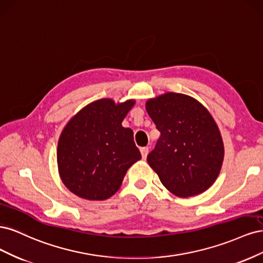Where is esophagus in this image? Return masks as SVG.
Masks as SVG:
<instances>
[{
    "instance_id": "obj_1",
    "label": "esophagus",
    "mask_w": 263,
    "mask_h": 263,
    "mask_svg": "<svg viewBox=\"0 0 263 263\" xmlns=\"http://www.w3.org/2000/svg\"><path fill=\"white\" fill-rule=\"evenodd\" d=\"M148 151H149V148H148V147H142V148H140V153H141L142 159H146V158H147Z\"/></svg>"
}]
</instances>
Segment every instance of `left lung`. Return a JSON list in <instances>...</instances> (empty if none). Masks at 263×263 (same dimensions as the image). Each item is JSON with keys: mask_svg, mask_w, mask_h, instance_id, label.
I'll list each match as a JSON object with an SVG mask.
<instances>
[{"mask_svg": "<svg viewBox=\"0 0 263 263\" xmlns=\"http://www.w3.org/2000/svg\"><path fill=\"white\" fill-rule=\"evenodd\" d=\"M146 109L161 134L147 161L164 187L179 197L205 192L224 160V142L209 109L174 92L149 99Z\"/></svg>", "mask_w": 263, "mask_h": 263, "instance_id": "left-lung-1", "label": "left lung"}]
</instances>
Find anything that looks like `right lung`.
<instances>
[{"instance_id":"right-lung-1","label":"right lung","mask_w":263,"mask_h":263,"mask_svg":"<svg viewBox=\"0 0 263 263\" xmlns=\"http://www.w3.org/2000/svg\"><path fill=\"white\" fill-rule=\"evenodd\" d=\"M136 101L101 99L84 106L62 129L57 148L59 176L66 187L89 201H104L121 187L141 159L134 133L122 122Z\"/></svg>"}]
</instances>
